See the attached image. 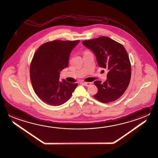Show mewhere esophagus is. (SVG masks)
<instances>
[{"label":"esophagus","mask_w":158,"mask_h":158,"mask_svg":"<svg viewBox=\"0 0 158 158\" xmlns=\"http://www.w3.org/2000/svg\"><path fill=\"white\" fill-rule=\"evenodd\" d=\"M83 84H84L85 86L88 87V86H89L91 85V82H83Z\"/></svg>","instance_id":"esophagus-1"}]
</instances>
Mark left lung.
Listing matches in <instances>:
<instances>
[{"label":"left lung","instance_id":"1","mask_svg":"<svg viewBox=\"0 0 158 158\" xmlns=\"http://www.w3.org/2000/svg\"><path fill=\"white\" fill-rule=\"evenodd\" d=\"M82 43L92 51L98 65L107 69V80L94 82L98 92L94 98L103 103L114 101L120 98L129 86L131 68L126 49L120 43L102 36Z\"/></svg>","mask_w":158,"mask_h":158}]
</instances>
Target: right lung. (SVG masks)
Masks as SVG:
<instances>
[{
    "label": "right lung",
    "mask_w": 158,
    "mask_h": 158,
    "mask_svg": "<svg viewBox=\"0 0 158 158\" xmlns=\"http://www.w3.org/2000/svg\"><path fill=\"white\" fill-rule=\"evenodd\" d=\"M79 42L53 40L42 44L35 53L30 66V77L35 93L45 103L62 105L77 86V83L59 79L60 71L68 67L71 52Z\"/></svg>",
    "instance_id": "add662e5"
}]
</instances>
